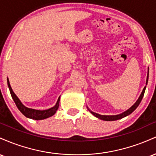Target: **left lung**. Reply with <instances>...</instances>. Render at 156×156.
Returning <instances> with one entry per match:
<instances>
[{"instance_id": "left-lung-1", "label": "left lung", "mask_w": 156, "mask_h": 156, "mask_svg": "<svg viewBox=\"0 0 156 156\" xmlns=\"http://www.w3.org/2000/svg\"><path fill=\"white\" fill-rule=\"evenodd\" d=\"M148 77H149V68H148V71H147V76L146 85L147 84V82H148ZM145 89H146V87H144V89H143L142 92H141V93L140 96H139V98H138L136 102V103H134V104L132 105L130 108H128V110H126L125 112H122V114H117V115H101V114H97V113H95V112H92V111H91L90 109L88 108V107H87V108H88V110L90 112L91 114H93L94 117H96L97 118H98V119H102V120H105V121L118 120V119H122V118L127 117V116H128L129 114H131L132 112L135 111V109L138 106H139V103H141V100H142L143 96H144V92H145Z\"/></svg>"}]
</instances>
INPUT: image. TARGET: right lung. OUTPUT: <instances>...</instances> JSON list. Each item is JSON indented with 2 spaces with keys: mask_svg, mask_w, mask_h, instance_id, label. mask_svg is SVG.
<instances>
[{
  "mask_svg": "<svg viewBox=\"0 0 156 156\" xmlns=\"http://www.w3.org/2000/svg\"><path fill=\"white\" fill-rule=\"evenodd\" d=\"M7 83H8V87L9 89L12 99L15 101L17 108L20 111V112L22 113L25 117L30 118V119H35V120H41V119H47L48 117H52L53 115H54L55 112H56V111L58 110V106H59L60 97L58 98V101H57L55 105L51 108L46 109V110H37V109L28 108L26 105L23 104L22 102L20 101L19 98H17V95L15 94V92H13L12 87H11L9 78H7Z\"/></svg>",
  "mask_w": 156,
  "mask_h": 156,
  "instance_id": "1",
  "label": "right lung"
}]
</instances>
